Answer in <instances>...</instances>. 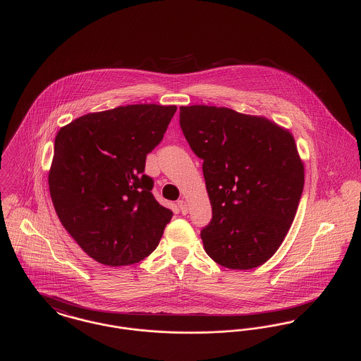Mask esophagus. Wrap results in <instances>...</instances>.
<instances>
[{"mask_svg":"<svg viewBox=\"0 0 361 361\" xmlns=\"http://www.w3.org/2000/svg\"><path fill=\"white\" fill-rule=\"evenodd\" d=\"M178 207H179V209H180L182 214H188L189 207H188V203H186L185 200H179V202H178Z\"/></svg>","mask_w":361,"mask_h":361,"instance_id":"esophagus-1","label":"esophagus"}]
</instances>
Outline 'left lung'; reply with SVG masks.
Masks as SVG:
<instances>
[{"label": "left lung", "mask_w": 361, "mask_h": 361, "mask_svg": "<svg viewBox=\"0 0 361 361\" xmlns=\"http://www.w3.org/2000/svg\"><path fill=\"white\" fill-rule=\"evenodd\" d=\"M192 152L203 159L212 218L202 239L209 257L252 269L272 257L298 211L305 166L292 135L271 121L229 108H179Z\"/></svg>", "instance_id": "1"}]
</instances>
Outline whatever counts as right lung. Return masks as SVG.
<instances>
[{"mask_svg": "<svg viewBox=\"0 0 361 361\" xmlns=\"http://www.w3.org/2000/svg\"><path fill=\"white\" fill-rule=\"evenodd\" d=\"M175 105L136 104L83 115L59 129L49 173L63 228L96 261L130 265L152 255L172 211L153 196L146 157Z\"/></svg>", "mask_w": 361, "mask_h": 361, "instance_id": "right-lung-1", "label": "right lung"}]
</instances>
